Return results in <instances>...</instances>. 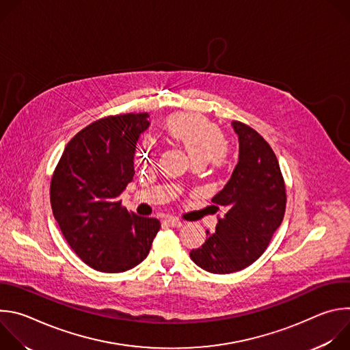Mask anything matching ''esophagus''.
Returning a JSON list of instances; mask_svg holds the SVG:
<instances>
[{
  "instance_id": "34e87169",
  "label": "esophagus",
  "mask_w": 350,
  "mask_h": 350,
  "mask_svg": "<svg viewBox=\"0 0 350 350\" xmlns=\"http://www.w3.org/2000/svg\"><path fill=\"white\" fill-rule=\"evenodd\" d=\"M165 223H167L170 227H181L183 226V221H180L177 217H174V216H170V217H167L166 220H165Z\"/></svg>"
}]
</instances>
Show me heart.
I'll return each mask as SVG.
<instances>
[{"label": "heart", "mask_w": 350, "mask_h": 350, "mask_svg": "<svg viewBox=\"0 0 350 350\" xmlns=\"http://www.w3.org/2000/svg\"><path fill=\"white\" fill-rule=\"evenodd\" d=\"M167 131L191 155L195 162H206L211 158L223 155L221 133L219 127L201 115L183 113L172 118L167 123ZM154 155V145L144 142L137 151L135 161L139 166L149 165Z\"/></svg>", "instance_id": "heart-1"}]
</instances>
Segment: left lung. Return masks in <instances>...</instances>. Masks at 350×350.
<instances>
[{
  "label": "left lung",
  "mask_w": 350,
  "mask_h": 350,
  "mask_svg": "<svg viewBox=\"0 0 350 350\" xmlns=\"http://www.w3.org/2000/svg\"><path fill=\"white\" fill-rule=\"evenodd\" d=\"M239 158L224 188L212 202L224 208L215 234L189 258L213 274L239 271L256 262L284 219L286 192L277 157L269 142L252 127L234 120Z\"/></svg>",
  "instance_id": "obj_1"
}]
</instances>
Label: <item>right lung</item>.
<instances>
[{
	"label": "right lung",
	"mask_w": 350,
	"mask_h": 350,
	"mask_svg": "<svg viewBox=\"0 0 350 350\" xmlns=\"http://www.w3.org/2000/svg\"><path fill=\"white\" fill-rule=\"evenodd\" d=\"M149 115L107 116L66 145L49 187L51 208L73 252L91 269L122 273L149 254L161 223L122 206L134 176L135 144Z\"/></svg>",
	"instance_id": "right-lung-1"
}]
</instances>
